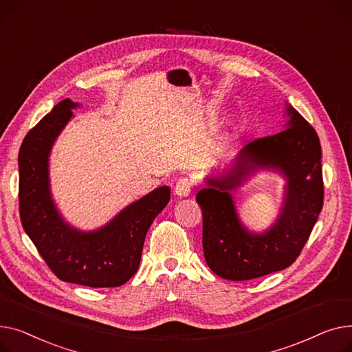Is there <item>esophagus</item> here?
Segmentation results:
<instances>
[{
  "instance_id": "esophagus-1",
  "label": "esophagus",
  "mask_w": 352,
  "mask_h": 352,
  "mask_svg": "<svg viewBox=\"0 0 352 352\" xmlns=\"http://www.w3.org/2000/svg\"><path fill=\"white\" fill-rule=\"evenodd\" d=\"M192 189H193L192 180L188 179V177H180L176 182V186H175V195L179 196V197H186V196L190 195Z\"/></svg>"
}]
</instances>
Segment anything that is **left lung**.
Listing matches in <instances>:
<instances>
[{"instance_id":"left-lung-1","label":"left lung","mask_w":352,"mask_h":352,"mask_svg":"<svg viewBox=\"0 0 352 352\" xmlns=\"http://www.w3.org/2000/svg\"><path fill=\"white\" fill-rule=\"evenodd\" d=\"M285 129L254 139L236 163L208 179L196 201L203 216V253L210 270L232 281L280 272L300 256L324 203L321 144L317 132L292 107ZM260 167H274L287 177L283 212L272 229L252 235L241 226L230 192Z\"/></svg>"}]
</instances>
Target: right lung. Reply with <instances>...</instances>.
<instances>
[{
    "label": "right lung",
    "mask_w": 352,
    "mask_h": 352,
    "mask_svg": "<svg viewBox=\"0 0 352 352\" xmlns=\"http://www.w3.org/2000/svg\"><path fill=\"white\" fill-rule=\"evenodd\" d=\"M75 107L71 99L60 100L24 138L18 155L19 217L59 280L94 288L119 287L138 272L144 237L169 203L170 189H155L96 232L82 233L68 226L51 199L48 156Z\"/></svg>",
    "instance_id": "add662e5"
}]
</instances>
